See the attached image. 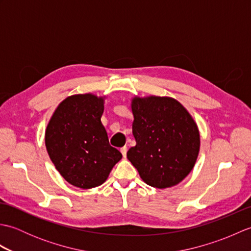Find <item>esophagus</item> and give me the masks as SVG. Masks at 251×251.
Returning <instances> with one entry per match:
<instances>
[{
	"label": "esophagus",
	"instance_id": "esophagus-1",
	"mask_svg": "<svg viewBox=\"0 0 251 251\" xmlns=\"http://www.w3.org/2000/svg\"><path fill=\"white\" fill-rule=\"evenodd\" d=\"M121 153L123 154V156L126 157V154H127V148H126V147H123V148H121Z\"/></svg>",
	"mask_w": 251,
	"mask_h": 251
}]
</instances>
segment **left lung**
Segmentation results:
<instances>
[{
	"instance_id": "1",
	"label": "left lung",
	"mask_w": 251,
	"mask_h": 251,
	"mask_svg": "<svg viewBox=\"0 0 251 251\" xmlns=\"http://www.w3.org/2000/svg\"><path fill=\"white\" fill-rule=\"evenodd\" d=\"M130 108L136 146L127 152V158L153 188L179 184L199 157L201 135L196 122L178 100L166 96H135Z\"/></svg>"
}]
</instances>
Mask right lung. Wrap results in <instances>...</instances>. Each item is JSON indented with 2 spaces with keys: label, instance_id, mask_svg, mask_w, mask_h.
<instances>
[{
  "label": "right lung",
  "instance_id": "add662e5",
  "mask_svg": "<svg viewBox=\"0 0 251 251\" xmlns=\"http://www.w3.org/2000/svg\"><path fill=\"white\" fill-rule=\"evenodd\" d=\"M106 96H69L47 124L45 146L50 161L67 182L93 189L108 179L122 153L111 147L101 123Z\"/></svg>",
  "mask_w": 251,
  "mask_h": 251
}]
</instances>
